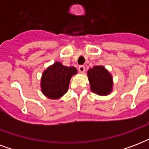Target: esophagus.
<instances>
[{"label":"esophagus","instance_id":"esophagus-1","mask_svg":"<svg viewBox=\"0 0 149 149\" xmlns=\"http://www.w3.org/2000/svg\"><path fill=\"white\" fill-rule=\"evenodd\" d=\"M78 70H79L80 73H84V71H85V66H84V65H79V68H78Z\"/></svg>","mask_w":149,"mask_h":149}]
</instances>
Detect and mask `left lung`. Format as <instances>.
<instances>
[{
	"instance_id": "8db88e82",
	"label": "left lung",
	"mask_w": 149,
	"mask_h": 149,
	"mask_svg": "<svg viewBox=\"0 0 149 149\" xmlns=\"http://www.w3.org/2000/svg\"><path fill=\"white\" fill-rule=\"evenodd\" d=\"M92 92L100 96L110 94L113 89L111 74L103 65H95L87 72Z\"/></svg>"
}]
</instances>
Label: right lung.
<instances>
[{
    "mask_svg": "<svg viewBox=\"0 0 149 149\" xmlns=\"http://www.w3.org/2000/svg\"><path fill=\"white\" fill-rule=\"evenodd\" d=\"M77 73V70L73 66L68 67L56 62L43 72L41 79L42 92L49 99H59L67 92L70 79Z\"/></svg>",
    "mask_w": 149,
    "mask_h": 149,
    "instance_id": "add662e5",
    "label": "right lung"
}]
</instances>
